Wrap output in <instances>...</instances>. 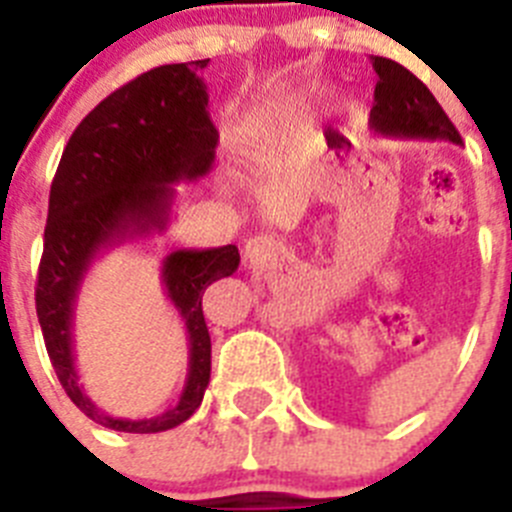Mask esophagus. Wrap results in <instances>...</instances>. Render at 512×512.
<instances>
[{"mask_svg": "<svg viewBox=\"0 0 512 512\" xmlns=\"http://www.w3.org/2000/svg\"><path fill=\"white\" fill-rule=\"evenodd\" d=\"M274 253H277V243L271 241L269 235H253L251 241L246 243L243 256H246L248 264H266Z\"/></svg>", "mask_w": 512, "mask_h": 512, "instance_id": "34e87169", "label": "esophagus"}]
</instances>
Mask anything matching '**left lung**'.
I'll list each match as a JSON object with an SVG mask.
<instances>
[{
    "mask_svg": "<svg viewBox=\"0 0 512 512\" xmlns=\"http://www.w3.org/2000/svg\"><path fill=\"white\" fill-rule=\"evenodd\" d=\"M379 81L369 128L384 138L449 140L461 146V135L441 104L415 74L392 58L372 56Z\"/></svg>",
    "mask_w": 512,
    "mask_h": 512,
    "instance_id": "obj_1",
    "label": "left lung"
}]
</instances>
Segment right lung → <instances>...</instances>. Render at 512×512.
Wrapping results in <instances>:
<instances>
[{
  "mask_svg": "<svg viewBox=\"0 0 512 512\" xmlns=\"http://www.w3.org/2000/svg\"><path fill=\"white\" fill-rule=\"evenodd\" d=\"M207 61L169 63L140 74L89 112L63 148L48 200L35 310L45 348L66 395L94 423L122 433H161L192 418L210 384V333L202 295L230 277L241 253L230 246L179 248L161 266L166 297L189 338V372L179 402L156 418H112L76 374L74 307L89 266L104 248L164 233L176 182L212 169L217 130L200 76Z\"/></svg>",
  "mask_w": 512,
  "mask_h": 512,
  "instance_id": "1",
  "label": "right lung"
}]
</instances>
